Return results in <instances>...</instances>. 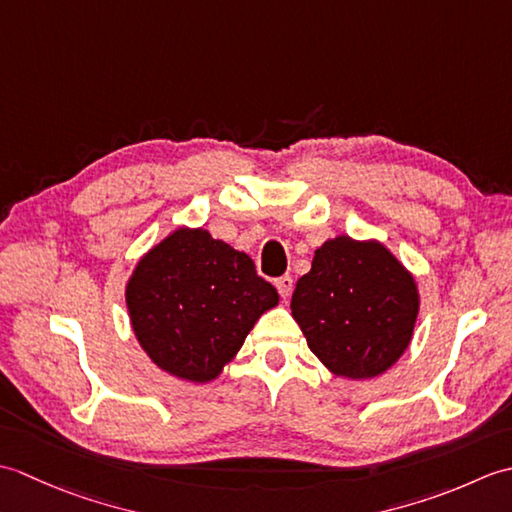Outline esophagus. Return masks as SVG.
Returning <instances> with one entry per match:
<instances>
[{"instance_id":"esophagus-1","label":"esophagus","mask_w":512,"mask_h":512,"mask_svg":"<svg viewBox=\"0 0 512 512\" xmlns=\"http://www.w3.org/2000/svg\"><path fill=\"white\" fill-rule=\"evenodd\" d=\"M275 286H277V290H279V295L284 297V299H288V297L292 295V286H295V281H292L290 275H284V277H279V279L275 281Z\"/></svg>"}]
</instances>
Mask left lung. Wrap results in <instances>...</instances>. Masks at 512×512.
I'll return each mask as SVG.
<instances>
[{
  "label": "left lung",
  "instance_id": "8db88e82",
  "mask_svg": "<svg viewBox=\"0 0 512 512\" xmlns=\"http://www.w3.org/2000/svg\"><path fill=\"white\" fill-rule=\"evenodd\" d=\"M290 310L332 374L363 380L385 374L405 354L420 295L416 279L389 248L376 239L339 235L317 248Z\"/></svg>",
  "mask_w": 512,
  "mask_h": 512
}]
</instances>
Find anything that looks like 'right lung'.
I'll return each mask as SVG.
<instances>
[{"label": "right lung", "instance_id": "right-lung-1", "mask_svg": "<svg viewBox=\"0 0 512 512\" xmlns=\"http://www.w3.org/2000/svg\"><path fill=\"white\" fill-rule=\"evenodd\" d=\"M125 301L140 347L162 372L209 383L279 295L246 253L180 226L140 257Z\"/></svg>", "mask_w": 512, "mask_h": 512}]
</instances>
